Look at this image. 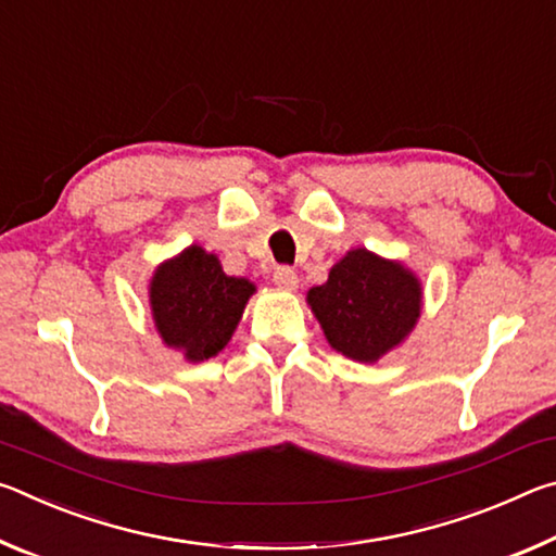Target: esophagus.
Listing matches in <instances>:
<instances>
[{"mask_svg": "<svg viewBox=\"0 0 556 556\" xmlns=\"http://www.w3.org/2000/svg\"><path fill=\"white\" fill-rule=\"evenodd\" d=\"M271 281H275L279 289H287V291H294L299 287V277H296V271L291 269V267H277Z\"/></svg>", "mask_w": 556, "mask_h": 556, "instance_id": "1", "label": "esophagus"}]
</instances>
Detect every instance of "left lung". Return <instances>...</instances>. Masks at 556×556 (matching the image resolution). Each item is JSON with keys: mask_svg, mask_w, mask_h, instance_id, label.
Wrapping results in <instances>:
<instances>
[{"mask_svg": "<svg viewBox=\"0 0 556 556\" xmlns=\"http://www.w3.org/2000/svg\"><path fill=\"white\" fill-rule=\"evenodd\" d=\"M421 299V281L404 262L355 248L331 267L326 285L308 289L306 304L336 353L378 363L407 341Z\"/></svg>", "mask_w": 556, "mask_h": 556, "instance_id": "obj_1", "label": "left lung"}]
</instances>
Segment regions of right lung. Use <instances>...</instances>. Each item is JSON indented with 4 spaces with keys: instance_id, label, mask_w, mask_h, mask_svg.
<instances>
[{
    "instance_id": "obj_1",
    "label": "right lung",
    "mask_w": 556,
    "mask_h": 556,
    "mask_svg": "<svg viewBox=\"0 0 556 556\" xmlns=\"http://www.w3.org/2000/svg\"><path fill=\"white\" fill-rule=\"evenodd\" d=\"M257 287L223 271L218 255L188 244L149 279V308L162 343L188 363L218 355L238 328Z\"/></svg>"
}]
</instances>
